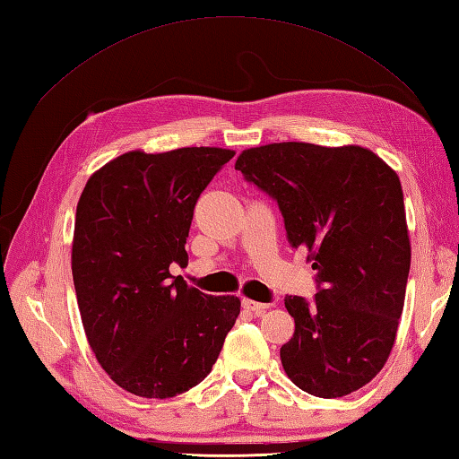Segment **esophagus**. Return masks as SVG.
<instances>
[{"instance_id":"34e87169","label":"esophagus","mask_w":459,"mask_h":459,"mask_svg":"<svg viewBox=\"0 0 459 459\" xmlns=\"http://www.w3.org/2000/svg\"><path fill=\"white\" fill-rule=\"evenodd\" d=\"M241 306L247 311H253L255 316H261L268 309V304H261V301H253V299H243Z\"/></svg>"}]
</instances>
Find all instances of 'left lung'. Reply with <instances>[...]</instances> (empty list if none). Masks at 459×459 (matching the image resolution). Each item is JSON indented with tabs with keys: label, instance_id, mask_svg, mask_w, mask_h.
Wrapping results in <instances>:
<instances>
[{
	"label": "left lung",
	"instance_id": "left-lung-1",
	"mask_svg": "<svg viewBox=\"0 0 459 459\" xmlns=\"http://www.w3.org/2000/svg\"><path fill=\"white\" fill-rule=\"evenodd\" d=\"M236 169L276 200L286 238L317 273L311 299L286 296L296 331L284 372L316 397H342L382 370L394 349L411 266L397 173L360 145L282 142L245 150Z\"/></svg>",
	"mask_w": 459,
	"mask_h": 459
}]
</instances>
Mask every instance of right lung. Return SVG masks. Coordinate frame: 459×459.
<instances>
[{
	"label": "right lung",
	"mask_w": 459,
	"mask_h": 459,
	"mask_svg": "<svg viewBox=\"0 0 459 459\" xmlns=\"http://www.w3.org/2000/svg\"><path fill=\"white\" fill-rule=\"evenodd\" d=\"M236 152H128L89 177L77 203L72 274L89 346L110 379L167 399L212 372L239 316L236 296H208L186 266L196 200Z\"/></svg>",
	"instance_id": "right-lung-1"
}]
</instances>
